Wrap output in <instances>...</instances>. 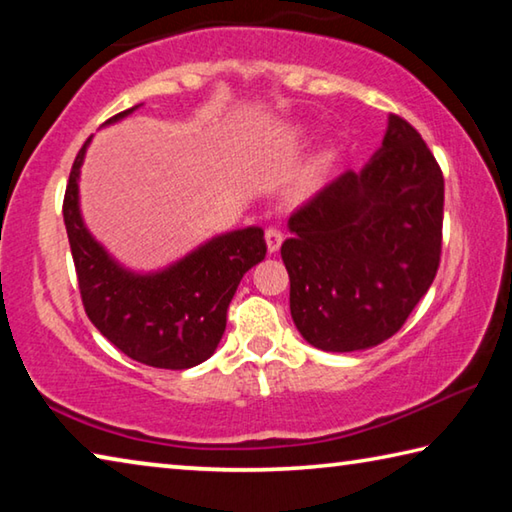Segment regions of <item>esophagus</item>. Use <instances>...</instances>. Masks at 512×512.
Instances as JSON below:
<instances>
[{
	"label": "esophagus",
	"instance_id": "obj_1",
	"mask_svg": "<svg viewBox=\"0 0 512 512\" xmlns=\"http://www.w3.org/2000/svg\"><path fill=\"white\" fill-rule=\"evenodd\" d=\"M282 241H284V235L277 228H268L266 230V246H268V253H277V250H280V246H282Z\"/></svg>",
	"mask_w": 512,
	"mask_h": 512
}]
</instances>
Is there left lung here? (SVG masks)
<instances>
[{
    "mask_svg": "<svg viewBox=\"0 0 512 512\" xmlns=\"http://www.w3.org/2000/svg\"><path fill=\"white\" fill-rule=\"evenodd\" d=\"M443 207L440 164L409 121L391 115L375 158L289 219L282 262L305 341L354 352L400 332L438 273Z\"/></svg>",
    "mask_w": 512,
    "mask_h": 512,
    "instance_id": "left-lung-1",
    "label": "left lung"
}]
</instances>
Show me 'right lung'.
<instances>
[{"label":"right lung","mask_w":512,"mask_h":512,"mask_svg":"<svg viewBox=\"0 0 512 512\" xmlns=\"http://www.w3.org/2000/svg\"><path fill=\"white\" fill-rule=\"evenodd\" d=\"M128 108L108 121L126 117ZM90 137L69 171L63 219L83 309L126 357L151 368L185 370L212 357L225 332L241 277L266 257L262 228L235 230L155 275L117 266L85 230L79 214V169Z\"/></svg>","instance_id":"obj_1"}]
</instances>
